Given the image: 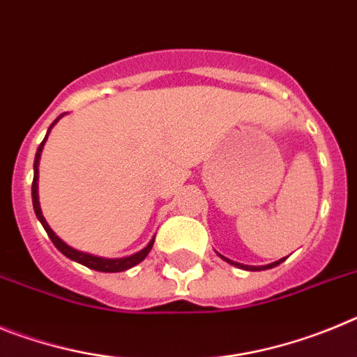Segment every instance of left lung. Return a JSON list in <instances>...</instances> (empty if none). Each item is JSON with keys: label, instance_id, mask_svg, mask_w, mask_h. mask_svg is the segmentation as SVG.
<instances>
[{"label": "left lung", "instance_id": "left-lung-1", "mask_svg": "<svg viewBox=\"0 0 357 357\" xmlns=\"http://www.w3.org/2000/svg\"><path fill=\"white\" fill-rule=\"evenodd\" d=\"M220 257H223V255H220ZM223 259H225L227 263L234 264V266H238V268H243V270H250V272H259V270H268V268H273V266H277V264H280V263H282V261H284V259L275 261V263H272V264H266V266H247V264H239V263H234V261L227 259V257H223Z\"/></svg>", "mask_w": 357, "mask_h": 357}]
</instances>
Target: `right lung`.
<instances>
[{
	"instance_id": "obj_1",
	"label": "right lung",
	"mask_w": 357,
	"mask_h": 357,
	"mask_svg": "<svg viewBox=\"0 0 357 357\" xmlns=\"http://www.w3.org/2000/svg\"><path fill=\"white\" fill-rule=\"evenodd\" d=\"M64 116V114H62ZM62 116H59V118L55 119V121L52 123V127L55 125L59 119L62 118ZM52 127H50V130H52ZM48 130V132H50ZM46 137H48V134H46ZM46 137H44L43 143L39 144V148H37V153H36V160H33V182H31V202H33V211H36L37 218H39V222L43 223L44 230L48 232L50 239L53 241V245H55L59 250L62 252V254L66 255V257H69V259L77 261V263L84 264V266L91 268V270H96V272H107V273H114V272H123V270H128V268L135 266V264H139L141 261L144 259L148 255V252L151 250V247H153V241H155V238L151 239L150 243H148L146 247L143 248L141 252H137V254L130 255V257H121V259H103V257H96V255H91V254H84V252H78L75 250V248L68 247L64 241H62L59 236H55V232H53L52 229H50V225L46 223V220H44L43 213H40V206H39V195H37V181H39V169H37V166H39V159H40V151H43V146L44 143H46Z\"/></svg>"
}]
</instances>
